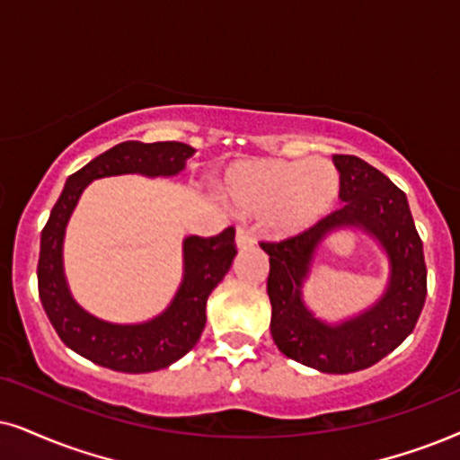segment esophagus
<instances>
[{
  "label": "esophagus",
  "mask_w": 460,
  "mask_h": 460,
  "mask_svg": "<svg viewBox=\"0 0 460 460\" xmlns=\"http://www.w3.org/2000/svg\"><path fill=\"white\" fill-rule=\"evenodd\" d=\"M235 243H237V248H250V246H254V237H252V234H250V231L246 229V226H237V231H235Z\"/></svg>",
  "instance_id": "esophagus-1"
}]
</instances>
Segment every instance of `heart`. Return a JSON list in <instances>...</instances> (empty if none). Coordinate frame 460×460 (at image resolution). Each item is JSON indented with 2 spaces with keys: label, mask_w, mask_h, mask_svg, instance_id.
<instances>
[{
  "label": "heart",
  "mask_w": 460,
  "mask_h": 460,
  "mask_svg": "<svg viewBox=\"0 0 460 460\" xmlns=\"http://www.w3.org/2000/svg\"><path fill=\"white\" fill-rule=\"evenodd\" d=\"M341 176L324 159H252L226 172L223 193L243 212L270 210V225L282 235H299L333 210Z\"/></svg>",
  "instance_id": "1"
}]
</instances>
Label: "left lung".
<instances>
[{
    "label": "left lung",
    "mask_w": 460,
    "mask_h": 460,
    "mask_svg": "<svg viewBox=\"0 0 460 460\" xmlns=\"http://www.w3.org/2000/svg\"><path fill=\"white\" fill-rule=\"evenodd\" d=\"M333 163L341 176L344 208L304 234L261 242V248L270 254V329L278 350L323 374H352L376 365L414 331L427 299V265L403 190L358 156L333 155ZM344 226L374 236L387 252L392 273L385 295L369 311L327 325L306 310L300 288L315 248L331 230Z\"/></svg>",
    "instance_id": "obj_1"
}]
</instances>
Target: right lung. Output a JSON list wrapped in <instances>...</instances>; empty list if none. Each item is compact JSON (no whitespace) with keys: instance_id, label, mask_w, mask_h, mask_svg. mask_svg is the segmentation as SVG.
I'll return each instance as SVG.
<instances>
[{"instance_id":"1","label":"right lung","mask_w":460,"mask_h":460,"mask_svg":"<svg viewBox=\"0 0 460 460\" xmlns=\"http://www.w3.org/2000/svg\"><path fill=\"white\" fill-rule=\"evenodd\" d=\"M195 150L182 142H123L95 156L67 178L50 218L42 229L38 261V290L44 312L67 348L102 367L125 374H148L182 358L206 327L208 297L229 271L235 229L214 237L190 235L182 243L184 276L167 310L142 324H114L95 318L75 304L63 273V237L67 220L86 184L119 173L176 176Z\"/></svg>"}]
</instances>
